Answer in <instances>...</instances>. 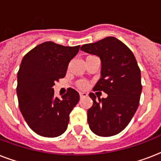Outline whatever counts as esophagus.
<instances>
[{"label": "esophagus", "mask_w": 161, "mask_h": 161, "mask_svg": "<svg viewBox=\"0 0 161 161\" xmlns=\"http://www.w3.org/2000/svg\"><path fill=\"white\" fill-rule=\"evenodd\" d=\"M79 96H80V98H86V97H88V93H85V92H80L79 93Z\"/></svg>", "instance_id": "1"}]
</instances>
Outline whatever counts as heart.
Listing matches in <instances>:
<instances>
[{
  "label": "heart",
  "instance_id": "heart-1",
  "mask_svg": "<svg viewBox=\"0 0 161 161\" xmlns=\"http://www.w3.org/2000/svg\"><path fill=\"white\" fill-rule=\"evenodd\" d=\"M87 86H88V84H87V83H86V82H84V81H79V82L78 83V88H87Z\"/></svg>",
  "mask_w": 161,
  "mask_h": 161
}]
</instances>
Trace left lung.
Instances as JSON below:
<instances>
[{"label":"left lung","mask_w":161,"mask_h":161,"mask_svg":"<svg viewBox=\"0 0 161 161\" xmlns=\"http://www.w3.org/2000/svg\"><path fill=\"white\" fill-rule=\"evenodd\" d=\"M81 50L100 58L101 78L93 90L108 94L96 100L94 93H89L93 101L88 110L89 128L102 137L117 135L129 125L140 103L141 74L135 55L114 36L84 44Z\"/></svg>","instance_id":"8db88e82"}]
</instances>
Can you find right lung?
<instances>
[{"instance_id":"right-lung-1","label":"right lung","mask_w":161,"mask_h":161,"mask_svg":"<svg viewBox=\"0 0 161 161\" xmlns=\"http://www.w3.org/2000/svg\"><path fill=\"white\" fill-rule=\"evenodd\" d=\"M79 47L46 42L22 58L17 73L19 108L26 124L37 135L58 137L68 128L69 114L78 103L79 94L69 88L60 99L54 96L53 87L65 77L68 63Z\"/></svg>"}]
</instances>
